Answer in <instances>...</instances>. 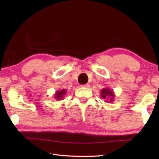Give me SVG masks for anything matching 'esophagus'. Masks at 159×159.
Masks as SVG:
<instances>
[{
    "mask_svg": "<svg viewBox=\"0 0 159 159\" xmlns=\"http://www.w3.org/2000/svg\"><path fill=\"white\" fill-rule=\"evenodd\" d=\"M80 86H81V87H84V88H89L90 87V84H88V83H87V84L81 85Z\"/></svg>",
    "mask_w": 159,
    "mask_h": 159,
    "instance_id": "34e87169",
    "label": "esophagus"
}]
</instances>
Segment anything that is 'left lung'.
Returning <instances> with one entry per match:
<instances>
[{
    "instance_id": "1",
    "label": "left lung",
    "mask_w": 159,
    "mask_h": 159,
    "mask_svg": "<svg viewBox=\"0 0 159 159\" xmlns=\"http://www.w3.org/2000/svg\"><path fill=\"white\" fill-rule=\"evenodd\" d=\"M100 95L102 99H105L106 102H109V103H111L115 98V94L114 91L108 88H103L100 92Z\"/></svg>"
}]
</instances>
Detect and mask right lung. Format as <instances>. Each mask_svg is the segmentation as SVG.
<instances>
[{
  "label": "right lung",
  "instance_id": "1",
  "mask_svg": "<svg viewBox=\"0 0 159 159\" xmlns=\"http://www.w3.org/2000/svg\"><path fill=\"white\" fill-rule=\"evenodd\" d=\"M66 90L61 89L60 90H57L55 92V94L54 95V98L57 100H62L64 95H66Z\"/></svg>",
  "mask_w": 159,
  "mask_h": 159
}]
</instances>
